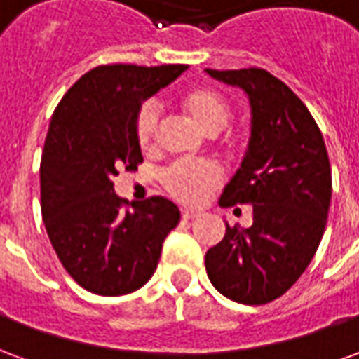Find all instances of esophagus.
Masks as SVG:
<instances>
[{"label":"esophagus","instance_id":"34e87169","mask_svg":"<svg viewBox=\"0 0 359 359\" xmlns=\"http://www.w3.org/2000/svg\"><path fill=\"white\" fill-rule=\"evenodd\" d=\"M180 217L182 219H194V217H198V213H196V211H192V210H180Z\"/></svg>","mask_w":359,"mask_h":359}]
</instances>
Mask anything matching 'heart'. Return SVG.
I'll list each match as a JSON object with an SVG mask.
<instances>
[{
  "mask_svg": "<svg viewBox=\"0 0 359 359\" xmlns=\"http://www.w3.org/2000/svg\"><path fill=\"white\" fill-rule=\"evenodd\" d=\"M180 105L194 118L203 133L217 134L231 123L233 109L225 95L211 88H192L182 94ZM159 109L154 102L142 103L134 117V136L144 151L154 148ZM223 172L211 161H177L163 172L165 190L182 203L196 205L221 184Z\"/></svg>",
  "mask_w": 359,
  "mask_h": 359,
  "instance_id": "heart-1",
  "label": "heart"
}]
</instances>
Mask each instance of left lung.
Returning <instances> with one entry per match:
<instances>
[{
	"instance_id": "obj_1",
	"label": "left lung",
	"mask_w": 359,
	"mask_h": 359,
	"mask_svg": "<svg viewBox=\"0 0 359 359\" xmlns=\"http://www.w3.org/2000/svg\"><path fill=\"white\" fill-rule=\"evenodd\" d=\"M205 71L248 94V151L219 203L254 208L250 229L226 225L208 250L205 271L229 300L262 306L283 296L316 256L331 205V163L319 126L285 82L256 67Z\"/></svg>"
}]
</instances>
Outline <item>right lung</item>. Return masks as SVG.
<instances>
[{"label":"right lung","mask_w":359,"mask_h":359,"mask_svg":"<svg viewBox=\"0 0 359 359\" xmlns=\"http://www.w3.org/2000/svg\"><path fill=\"white\" fill-rule=\"evenodd\" d=\"M187 65H100L55 107L40 163L42 217L65 271L88 292L123 296L148 283L180 211L161 196L133 203L113 190L121 169L144 161L134 117Z\"/></svg>","instance_id":"add662e5"}]
</instances>
